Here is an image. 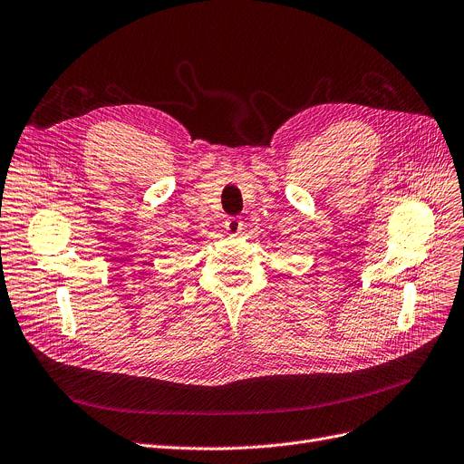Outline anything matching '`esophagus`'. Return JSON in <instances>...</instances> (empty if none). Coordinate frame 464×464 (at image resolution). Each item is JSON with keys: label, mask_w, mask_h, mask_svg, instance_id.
I'll return each mask as SVG.
<instances>
[{"label": "esophagus", "mask_w": 464, "mask_h": 464, "mask_svg": "<svg viewBox=\"0 0 464 464\" xmlns=\"http://www.w3.org/2000/svg\"><path fill=\"white\" fill-rule=\"evenodd\" d=\"M226 229L229 235H238L240 231H243V221H240V218H237V216H229L226 219Z\"/></svg>", "instance_id": "34e87169"}]
</instances>
